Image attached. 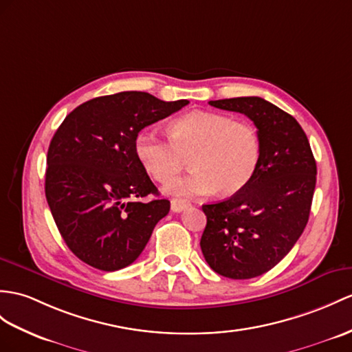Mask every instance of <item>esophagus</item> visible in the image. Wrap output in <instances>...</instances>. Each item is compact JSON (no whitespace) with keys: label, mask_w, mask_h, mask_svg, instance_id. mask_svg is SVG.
Instances as JSON below:
<instances>
[{"label":"esophagus","mask_w":352,"mask_h":352,"mask_svg":"<svg viewBox=\"0 0 352 352\" xmlns=\"http://www.w3.org/2000/svg\"><path fill=\"white\" fill-rule=\"evenodd\" d=\"M188 206H190V201L181 200V199H171V201H170V208H171V210L176 212V213L185 210V209L188 208Z\"/></svg>","instance_id":"1"}]
</instances>
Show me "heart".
Here are the masks:
<instances>
[{
    "mask_svg": "<svg viewBox=\"0 0 352 352\" xmlns=\"http://www.w3.org/2000/svg\"><path fill=\"white\" fill-rule=\"evenodd\" d=\"M168 140L152 130L135 135L134 152L143 170L157 182H167L188 158L192 171L166 185L176 197L218 191L233 195L251 182L261 158L255 126L215 111L194 110L167 125Z\"/></svg>",
    "mask_w": 352,
    "mask_h": 352,
    "instance_id": "obj_1",
    "label": "heart"
}]
</instances>
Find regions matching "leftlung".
I'll return each instance as SVG.
<instances>
[{
  "label": "left lung",
  "mask_w": 352,
  "mask_h": 352,
  "mask_svg": "<svg viewBox=\"0 0 352 352\" xmlns=\"http://www.w3.org/2000/svg\"><path fill=\"white\" fill-rule=\"evenodd\" d=\"M209 104L251 119L261 139V158L242 191L203 204L208 224L201 252L221 276L256 278L275 267L302 236L311 213L316 162L303 128L264 98L237 97Z\"/></svg>",
  "instance_id": "left-lung-1"
}]
</instances>
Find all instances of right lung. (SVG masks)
I'll list each match as a JSON object with an SVG mask.
<instances>
[{"mask_svg": "<svg viewBox=\"0 0 352 352\" xmlns=\"http://www.w3.org/2000/svg\"><path fill=\"white\" fill-rule=\"evenodd\" d=\"M188 102L125 91L83 102L59 125L47 151L45 191L59 233L77 258L115 272L142 254L170 201L158 199L137 160L135 135ZM151 193L157 199L141 200Z\"/></svg>", "mask_w": 352, "mask_h": 352, "instance_id": "add662e5", "label": "right lung"}]
</instances>
